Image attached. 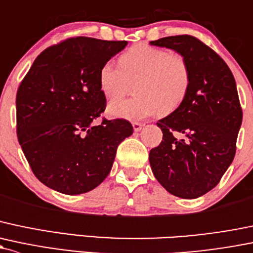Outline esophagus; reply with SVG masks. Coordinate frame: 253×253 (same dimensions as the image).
<instances>
[{"label":"esophagus","instance_id":"1","mask_svg":"<svg viewBox=\"0 0 253 253\" xmlns=\"http://www.w3.org/2000/svg\"><path fill=\"white\" fill-rule=\"evenodd\" d=\"M132 126H133L134 132H139L140 129H142L143 127H144V125L140 124V122H133V124H132Z\"/></svg>","mask_w":253,"mask_h":253}]
</instances>
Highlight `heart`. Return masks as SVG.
I'll list each match as a JSON object with an SVG mask.
<instances>
[{
	"label": "heart",
	"mask_w": 253,
	"mask_h": 253,
	"mask_svg": "<svg viewBox=\"0 0 253 253\" xmlns=\"http://www.w3.org/2000/svg\"><path fill=\"white\" fill-rule=\"evenodd\" d=\"M120 68L111 62L102 65L98 75L99 88L108 100L125 97L135 84L137 97L116 100L106 113L116 119L143 120L169 114L182 104L190 84L187 60L178 53H167L150 44H138L120 58Z\"/></svg>",
	"instance_id": "heart-1"
}]
</instances>
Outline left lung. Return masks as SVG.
Here are the masks:
<instances>
[{
    "label": "left lung",
    "mask_w": 253,
    "mask_h": 253,
    "mask_svg": "<svg viewBox=\"0 0 253 253\" xmlns=\"http://www.w3.org/2000/svg\"><path fill=\"white\" fill-rule=\"evenodd\" d=\"M150 44L183 55L190 84L182 104L156 124L164 135L149 162L169 193L196 199L216 187L235 156L243 122L235 79L224 60L195 37H162Z\"/></svg>",
    "instance_id": "8db88e82"
}]
</instances>
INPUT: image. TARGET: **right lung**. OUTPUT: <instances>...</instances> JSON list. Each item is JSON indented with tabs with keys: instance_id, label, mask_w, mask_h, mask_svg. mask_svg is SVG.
Returning <instances> with one entry per match:
<instances>
[{
	"instance_id": "obj_1",
	"label": "right lung",
	"mask_w": 253,
	"mask_h": 253,
	"mask_svg": "<svg viewBox=\"0 0 253 253\" xmlns=\"http://www.w3.org/2000/svg\"><path fill=\"white\" fill-rule=\"evenodd\" d=\"M127 41L74 37L44 49L18 88L17 134L37 179L78 195L110 173L119 144L133 133L122 119L93 121L105 109L98 75Z\"/></svg>"
}]
</instances>
